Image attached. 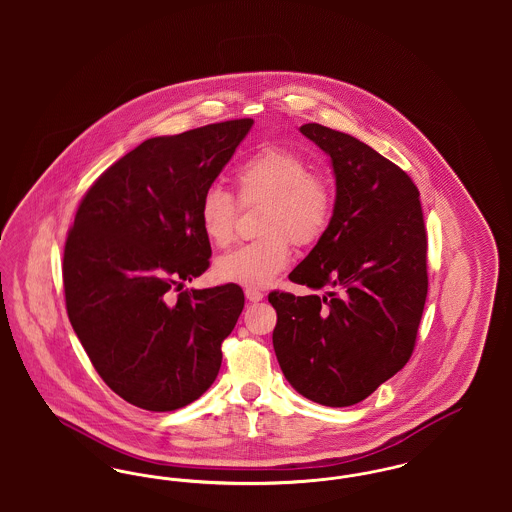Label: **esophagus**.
I'll return each mask as SVG.
<instances>
[{"label":"esophagus","instance_id":"esophagus-1","mask_svg":"<svg viewBox=\"0 0 512 512\" xmlns=\"http://www.w3.org/2000/svg\"><path fill=\"white\" fill-rule=\"evenodd\" d=\"M263 297H265V295L259 292V290H251V288H247V290H245V299H247V301H251V303H257V301H261Z\"/></svg>","mask_w":512,"mask_h":512}]
</instances>
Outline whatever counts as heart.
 Returning a JSON list of instances; mask_svg holds the SVG:
<instances>
[{
    "instance_id": "heart-1",
    "label": "heart",
    "mask_w": 512,
    "mask_h": 512,
    "mask_svg": "<svg viewBox=\"0 0 512 512\" xmlns=\"http://www.w3.org/2000/svg\"><path fill=\"white\" fill-rule=\"evenodd\" d=\"M234 180L244 205H267L261 220L265 238L224 253L215 263V276L261 290L290 265V242L299 247L315 244L326 232L334 213V192L315 174L309 159L288 147L255 151L240 165ZM236 215V201L219 186L201 195L197 219L211 244L224 247L232 242Z\"/></svg>"
}]
</instances>
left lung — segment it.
Instances as JSON below:
<instances>
[{
  "label": "left lung",
  "mask_w": 512,
  "mask_h": 512,
  "mask_svg": "<svg viewBox=\"0 0 512 512\" xmlns=\"http://www.w3.org/2000/svg\"><path fill=\"white\" fill-rule=\"evenodd\" d=\"M315 142L336 176L334 213L290 280L326 295L272 292V332L286 380L326 407H349L411 359L428 293L426 228L418 190L361 140L317 122Z\"/></svg>",
  "instance_id": "obj_1"
}]
</instances>
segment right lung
<instances>
[{
    "mask_svg": "<svg viewBox=\"0 0 512 512\" xmlns=\"http://www.w3.org/2000/svg\"><path fill=\"white\" fill-rule=\"evenodd\" d=\"M251 126L238 119L149 138L103 172L76 211L63 255L69 320L103 382L140 409L186 407L219 374L242 288L173 292L209 268L199 201Z\"/></svg>",
    "mask_w": 512,
    "mask_h": 512,
    "instance_id": "add662e5",
    "label": "right lung"
}]
</instances>
